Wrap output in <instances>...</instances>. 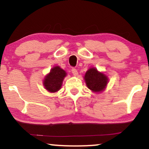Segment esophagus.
Masks as SVG:
<instances>
[{"instance_id": "34e87169", "label": "esophagus", "mask_w": 149, "mask_h": 149, "mask_svg": "<svg viewBox=\"0 0 149 149\" xmlns=\"http://www.w3.org/2000/svg\"><path fill=\"white\" fill-rule=\"evenodd\" d=\"M71 72H72L73 75H74V76H77L78 75V71L76 69H74V68H73L72 69H71Z\"/></svg>"}]
</instances>
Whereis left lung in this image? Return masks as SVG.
<instances>
[{"label":"left lung","mask_w":149,"mask_h":149,"mask_svg":"<svg viewBox=\"0 0 149 149\" xmlns=\"http://www.w3.org/2000/svg\"><path fill=\"white\" fill-rule=\"evenodd\" d=\"M84 80L87 87L93 92L100 93L107 88L109 78L104 73L100 72L96 68H90L85 73Z\"/></svg>","instance_id":"left-lung-1"}]
</instances>
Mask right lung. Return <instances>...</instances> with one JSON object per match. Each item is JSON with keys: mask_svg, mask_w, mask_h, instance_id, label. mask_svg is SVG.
Wrapping results in <instances>:
<instances>
[{"mask_svg": "<svg viewBox=\"0 0 149 149\" xmlns=\"http://www.w3.org/2000/svg\"><path fill=\"white\" fill-rule=\"evenodd\" d=\"M66 75L67 73L66 71L60 68V66H56L52 67L43 80V86L45 89L51 93L59 91Z\"/></svg>", "mask_w": 149, "mask_h": 149, "instance_id": "add662e5", "label": "right lung"}]
</instances>
